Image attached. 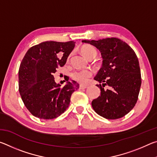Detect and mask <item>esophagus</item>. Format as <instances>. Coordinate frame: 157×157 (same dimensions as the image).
Instances as JSON below:
<instances>
[{"mask_svg": "<svg viewBox=\"0 0 157 157\" xmlns=\"http://www.w3.org/2000/svg\"><path fill=\"white\" fill-rule=\"evenodd\" d=\"M87 88V86H84V85H79V89L80 90H82V89H85Z\"/></svg>", "mask_w": 157, "mask_h": 157, "instance_id": "34e87169", "label": "esophagus"}]
</instances>
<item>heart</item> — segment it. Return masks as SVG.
<instances>
[{
  "label": "heart",
  "mask_w": 157,
  "mask_h": 157,
  "mask_svg": "<svg viewBox=\"0 0 157 157\" xmlns=\"http://www.w3.org/2000/svg\"><path fill=\"white\" fill-rule=\"evenodd\" d=\"M82 53L87 59L90 57H95L97 55V50L95 48L91 46H84L82 48ZM93 72L91 69H80L75 70L71 73V76L74 80L81 84H85L89 81L92 76Z\"/></svg>",
  "instance_id": "heart-1"
}]
</instances>
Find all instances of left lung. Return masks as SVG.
<instances>
[{"instance_id": "1", "label": "left lung", "mask_w": 157, "mask_h": 157, "mask_svg": "<svg viewBox=\"0 0 157 157\" xmlns=\"http://www.w3.org/2000/svg\"><path fill=\"white\" fill-rule=\"evenodd\" d=\"M82 42L94 46L102 57V68L95 80L100 89V96L91 105L98 115L107 119H118L128 113L139 97L141 75L136 53L125 42L118 38H106ZM107 85L108 89L104 87Z\"/></svg>"}]
</instances>
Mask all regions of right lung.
<instances>
[{
    "label": "right lung",
    "mask_w": 157,
    "mask_h": 157,
    "mask_svg": "<svg viewBox=\"0 0 157 157\" xmlns=\"http://www.w3.org/2000/svg\"><path fill=\"white\" fill-rule=\"evenodd\" d=\"M75 43L45 41L31 47L18 70V91L26 108L34 116L53 119L68 107L71 96L79 89L75 81L64 86L55 82L53 74L64 66Z\"/></svg>",
    "instance_id": "right-lung-1"
}]
</instances>
